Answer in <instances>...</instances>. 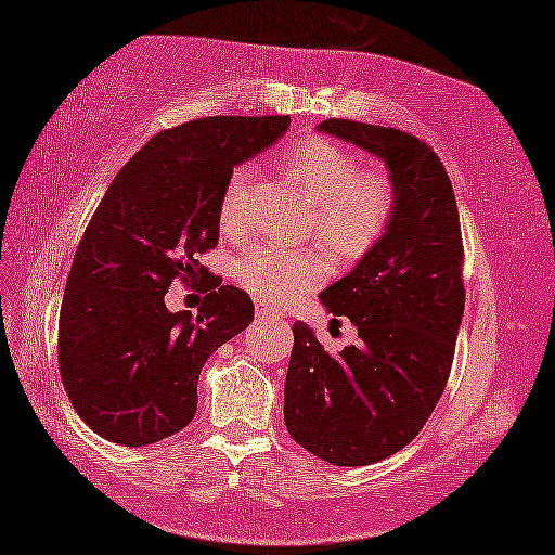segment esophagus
<instances>
[{
	"label": "esophagus",
	"mask_w": 555,
	"mask_h": 555,
	"mask_svg": "<svg viewBox=\"0 0 555 555\" xmlns=\"http://www.w3.org/2000/svg\"><path fill=\"white\" fill-rule=\"evenodd\" d=\"M255 310H258V318H262V320H275V318H280V312L275 310V307H270V305H258L255 307Z\"/></svg>",
	"instance_id": "esophagus-1"
}]
</instances>
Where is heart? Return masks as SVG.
<instances>
[{"label": "heart", "instance_id": "b5f03b06", "mask_svg": "<svg viewBox=\"0 0 555 555\" xmlns=\"http://www.w3.org/2000/svg\"><path fill=\"white\" fill-rule=\"evenodd\" d=\"M289 181L312 203L305 235L343 260L370 253L387 233L395 216V183L382 170H360L347 149L310 139L289 149L283 158ZM250 168L241 164L230 170L220 193L218 223L235 237L248 230ZM330 266L318 250H287L258 243L235 260V278L245 289L270 302H289L325 283Z\"/></svg>", "mask_w": 555, "mask_h": 555}]
</instances>
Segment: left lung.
I'll list each match as a JSON object with an SVG mask.
<instances>
[{"instance_id":"8db88e82","label":"left lung","mask_w":555,"mask_h":555,"mask_svg":"<svg viewBox=\"0 0 555 555\" xmlns=\"http://www.w3.org/2000/svg\"><path fill=\"white\" fill-rule=\"evenodd\" d=\"M318 131L385 160L397 206L382 241L320 293L357 343L330 354L305 322L293 325L285 424L310 454L364 466L404 449L447 387L464 314L462 228L447 170L416 135L347 118Z\"/></svg>"}]
</instances>
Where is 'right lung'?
Wrapping results in <instances>:
<instances>
[{
  "label": "right lung",
  "mask_w": 555,
  "mask_h": 555,
  "mask_svg": "<svg viewBox=\"0 0 555 555\" xmlns=\"http://www.w3.org/2000/svg\"><path fill=\"white\" fill-rule=\"evenodd\" d=\"M289 116H208L153 135L101 198L76 248L59 314V372L101 437L146 447L189 426L198 374L250 325L255 307L216 275L198 314L170 312L176 278L210 272L218 203L237 164L272 146Z\"/></svg>",
  "instance_id": "right-lung-1"
}]
</instances>
